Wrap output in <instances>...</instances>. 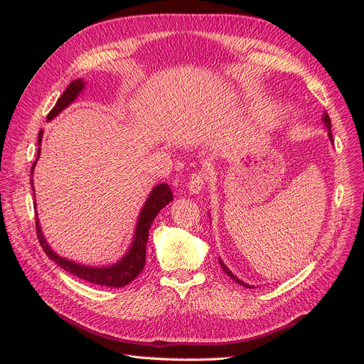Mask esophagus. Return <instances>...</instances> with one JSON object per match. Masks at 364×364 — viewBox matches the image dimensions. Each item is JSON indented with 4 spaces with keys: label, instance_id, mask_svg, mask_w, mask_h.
<instances>
[{
    "label": "esophagus",
    "instance_id": "34e87169",
    "mask_svg": "<svg viewBox=\"0 0 364 364\" xmlns=\"http://www.w3.org/2000/svg\"><path fill=\"white\" fill-rule=\"evenodd\" d=\"M205 181H206V174L203 171H194L190 176L188 183H186V186H188V191L191 194H199L205 188Z\"/></svg>",
    "mask_w": 364,
    "mask_h": 364
}]
</instances>
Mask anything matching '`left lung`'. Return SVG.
Returning a JSON list of instances; mask_svg holds the SVG:
<instances>
[{
	"label": "left lung",
	"mask_w": 364,
	"mask_h": 364,
	"mask_svg": "<svg viewBox=\"0 0 364 364\" xmlns=\"http://www.w3.org/2000/svg\"><path fill=\"white\" fill-rule=\"evenodd\" d=\"M323 121H325V124H326V127H328V130H329V138H331L333 139V135H331V119H329V117L325 114L323 115ZM220 266H222V269L226 272V274H229V277L230 278H232L237 284H240V285H245V287H249L250 289V285H247V284H245L243 281H240L237 277H235V274L232 273V272H230L226 266H225V264H223V261L222 259H220Z\"/></svg>",
	"instance_id": "obj_1"
}]
</instances>
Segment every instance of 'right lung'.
Here are the masks:
<instances>
[{
  "mask_svg": "<svg viewBox=\"0 0 364 364\" xmlns=\"http://www.w3.org/2000/svg\"><path fill=\"white\" fill-rule=\"evenodd\" d=\"M83 85L85 83L80 79L71 82L67 90H65L63 94L58 98L56 105H54V107L51 109L47 118L48 119L54 118L62 111L63 107H67L71 102H74V98L79 95V92L83 90ZM41 139H42V130L39 132L38 144H41ZM35 164H33V167H35ZM33 167H31V170H33ZM171 200H173V193H171L168 185L161 183V185L155 186V190L151 191L144 208H142V211H141L138 225H136L134 245H132V247L129 249L127 255L111 267H103V269L85 267V266H80V264L67 261V259L60 258L59 255H56V253L50 249L46 238H43V235H42L38 217H36V235H38V240H39L43 252L47 253V257L56 262L60 269L73 273L74 277L80 278L86 282L103 285V287H114V289L124 287V285L134 281L142 272V269H144L146 249H147V241H149V229L153 223V220H155V217L158 215V213L165 205H168Z\"/></svg>",
  "mask_w": 364,
  "mask_h": 364,
  "instance_id": "obj_1",
  "label": "right lung"
}]
</instances>
